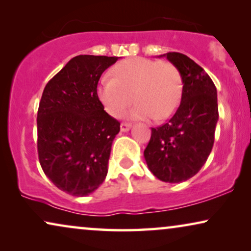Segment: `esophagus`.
<instances>
[{
	"label": "esophagus",
	"instance_id": "1",
	"mask_svg": "<svg viewBox=\"0 0 251 251\" xmlns=\"http://www.w3.org/2000/svg\"><path fill=\"white\" fill-rule=\"evenodd\" d=\"M120 128H121V131L122 132H126V131H129L130 129H131V125L130 123H121V126H120Z\"/></svg>",
	"mask_w": 251,
	"mask_h": 251
}]
</instances>
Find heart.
Returning a JSON list of instances; mask_svg holds the SVG:
<instances>
[{
	"mask_svg": "<svg viewBox=\"0 0 251 251\" xmlns=\"http://www.w3.org/2000/svg\"><path fill=\"white\" fill-rule=\"evenodd\" d=\"M113 76L101 78L97 94L105 111L120 118L133 99L131 119L162 121L173 114L181 92L180 75L169 61L136 57L113 68Z\"/></svg>",
	"mask_w": 251,
	"mask_h": 251,
	"instance_id": "heart-1",
	"label": "heart"
}]
</instances>
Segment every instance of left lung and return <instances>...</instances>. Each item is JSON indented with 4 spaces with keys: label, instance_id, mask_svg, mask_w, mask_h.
<instances>
[{
    "label": "left lung",
    "instance_id": "1",
    "mask_svg": "<svg viewBox=\"0 0 251 251\" xmlns=\"http://www.w3.org/2000/svg\"><path fill=\"white\" fill-rule=\"evenodd\" d=\"M160 57H167L179 72L181 99L164 125L152 128L144 157L160 180L181 183L200 171L214 146L217 90L203 68L185 54L168 52Z\"/></svg>",
    "mask_w": 251,
    "mask_h": 251
}]
</instances>
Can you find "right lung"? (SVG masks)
<instances>
[{
    "label": "right lung",
    "mask_w": 251,
    "mask_h": 251,
    "mask_svg": "<svg viewBox=\"0 0 251 251\" xmlns=\"http://www.w3.org/2000/svg\"><path fill=\"white\" fill-rule=\"evenodd\" d=\"M119 57L80 54L48 82L37 111V152L46 176L67 194L87 197L107 175L120 122L97 95L101 74Z\"/></svg>",
    "instance_id": "1"
}]
</instances>
